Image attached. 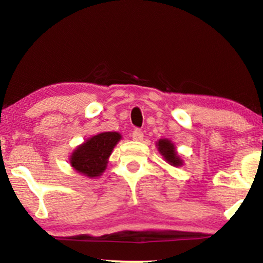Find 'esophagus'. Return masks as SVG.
<instances>
[{
  "mask_svg": "<svg viewBox=\"0 0 263 263\" xmlns=\"http://www.w3.org/2000/svg\"><path fill=\"white\" fill-rule=\"evenodd\" d=\"M132 138H134V141H142L143 132L139 128H136L135 131L132 132Z\"/></svg>",
  "mask_w": 263,
  "mask_h": 263,
  "instance_id": "esophagus-1",
  "label": "esophagus"
}]
</instances>
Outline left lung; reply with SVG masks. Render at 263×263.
Wrapping results in <instances>:
<instances>
[{"mask_svg": "<svg viewBox=\"0 0 263 263\" xmlns=\"http://www.w3.org/2000/svg\"><path fill=\"white\" fill-rule=\"evenodd\" d=\"M157 149L161 155L163 156V159L167 161L168 163L172 164L174 167H179L183 164V160L180 159L178 153L176 152V146L170 139H160L159 142L156 143Z\"/></svg>", "mask_w": 263, "mask_h": 263, "instance_id": "left-lung-1", "label": "left lung"}]
</instances>
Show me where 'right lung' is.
Listing matches in <instances>:
<instances>
[{"instance_id": "1", "label": "right lung", "mask_w": 263, "mask_h": 263, "mask_svg": "<svg viewBox=\"0 0 263 263\" xmlns=\"http://www.w3.org/2000/svg\"><path fill=\"white\" fill-rule=\"evenodd\" d=\"M121 139L118 132H102L77 146L69 157V163L78 173L93 178L100 177L106 170L108 157Z\"/></svg>"}]
</instances>
